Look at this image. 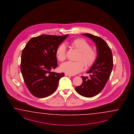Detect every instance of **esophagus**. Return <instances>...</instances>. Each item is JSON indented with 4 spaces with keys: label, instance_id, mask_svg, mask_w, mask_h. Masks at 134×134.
<instances>
[{
    "label": "esophagus",
    "instance_id": "obj_1",
    "mask_svg": "<svg viewBox=\"0 0 134 134\" xmlns=\"http://www.w3.org/2000/svg\"><path fill=\"white\" fill-rule=\"evenodd\" d=\"M65 75L66 76H72V75H69L68 74H65Z\"/></svg>",
    "mask_w": 134,
    "mask_h": 134
}]
</instances>
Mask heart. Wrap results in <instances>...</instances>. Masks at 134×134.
<instances>
[{"instance_id": "obj_1", "label": "heart", "mask_w": 134, "mask_h": 134, "mask_svg": "<svg viewBox=\"0 0 134 134\" xmlns=\"http://www.w3.org/2000/svg\"><path fill=\"white\" fill-rule=\"evenodd\" d=\"M70 45L79 51L76 62H67L60 66L62 72L70 75H75L81 72L84 68H88L93 65L97 58V53L91 47L90 43L81 38L76 39L70 42ZM55 56L59 62H63L66 59V47L64 44H60L55 50ZM83 63H82V62Z\"/></svg>"}]
</instances>
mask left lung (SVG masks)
<instances>
[{"mask_svg": "<svg viewBox=\"0 0 134 134\" xmlns=\"http://www.w3.org/2000/svg\"><path fill=\"white\" fill-rule=\"evenodd\" d=\"M82 34L94 42L97 51L95 62L87 72L90 74V77L82 76V84L75 87V91L79 94L90 98L98 94L104 88L113 68V56L107 43L101 38L90 33Z\"/></svg>", "mask_w": 134, "mask_h": 134, "instance_id": "left-lung-1", "label": "left lung"}]
</instances>
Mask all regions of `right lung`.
<instances>
[{
    "mask_svg": "<svg viewBox=\"0 0 134 134\" xmlns=\"http://www.w3.org/2000/svg\"><path fill=\"white\" fill-rule=\"evenodd\" d=\"M42 35L33 37L22 53L20 69L24 82L30 92L38 98L53 93L63 72H51L57 67L55 50L68 37Z\"/></svg>",
    "mask_w": 134,
    "mask_h": 134,
    "instance_id": "add662e5",
    "label": "right lung"
}]
</instances>
